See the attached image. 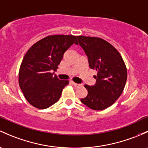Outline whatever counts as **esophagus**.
<instances>
[{
    "label": "esophagus",
    "instance_id": "obj_1",
    "mask_svg": "<svg viewBox=\"0 0 148 148\" xmlns=\"http://www.w3.org/2000/svg\"><path fill=\"white\" fill-rule=\"evenodd\" d=\"M72 84L75 87H79V86H82V84H77V83H74V82H72Z\"/></svg>",
    "mask_w": 148,
    "mask_h": 148
}]
</instances>
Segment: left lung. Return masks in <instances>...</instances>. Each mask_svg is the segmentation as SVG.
<instances>
[{
	"instance_id": "1",
	"label": "left lung",
	"mask_w": 148,
	"mask_h": 148,
	"mask_svg": "<svg viewBox=\"0 0 148 148\" xmlns=\"http://www.w3.org/2000/svg\"><path fill=\"white\" fill-rule=\"evenodd\" d=\"M79 45L88 57L89 67L97 71L96 84L84 85L88 94L81 101L96 111L113 105L120 97L127 80V69L121 54L101 38L77 36Z\"/></svg>"
}]
</instances>
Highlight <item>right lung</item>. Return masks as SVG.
Segmentation results:
<instances>
[{
	"instance_id": "add662e5",
	"label": "right lung",
	"mask_w": 148,
	"mask_h": 148,
	"mask_svg": "<svg viewBox=\"0 0 148 148\" xmlns=\"http://www.w3.org/2000/svg\"><path fill=\"white\" fill-rule=\"evenodd\" d=\"M73 44V35H50L33 45L25 55L19 71L22 92L32 106L39 109L49 108L59 101L69 81L60 80L54 73L64 52Z\"/></svg>"
}]
</instances>
